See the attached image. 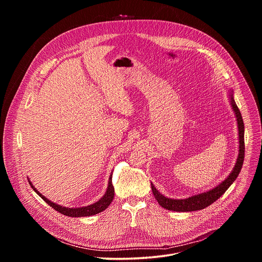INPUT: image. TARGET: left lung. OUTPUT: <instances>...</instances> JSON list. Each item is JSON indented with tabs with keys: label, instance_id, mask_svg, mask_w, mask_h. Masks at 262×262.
<instances>
[{
	"label": "left lung",
	"instance_id": "obj_1",
	"mask_svg": "<svg viewBox=\"0 0 262 262\" xmlns=\"http://www.w3.org/2000/svg\"><path fill=\"white\" fill-rule=\"evenodd\" d=\"M228 96H229V101L232 106V110L234 112V115L237 121V128H238V156L236 159V163L233 167V170L231 173L227 176V178L224 179L220 184L214 186L213 189L206 191L204 193H200L194 196H191L189 198H184V199H173V198H168L164 195H162L154 185L151 182V190L155 195V198L159 202V204L168 209V210H173V211H196L203 209L210 204H212L215 200H217L224 193H225L229 186L234 182V180L237 178L245 159V125L243 121V117L241 112L234 101L233 97V90L228 91Z\"/></svg>",
	"mask_w": 262,
	"mask_h": 262
}]
</instances>
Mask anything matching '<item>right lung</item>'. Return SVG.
I'll list each match as a JSON object with an SVG mask.
<instances>
[{
  "instance_id": "obj_1",
  "label": "right lung",
  "mask_w": 262,
  "mask_h": 262,
  "mask_svg": "<svg viewBox=\"0 0 262 262\" xmlns=\"http://www.w3.org/2000/svg\"><path fill=\"white\" fill-rule=\"evenodd\" d=\"M28 180H29L31 188L35 191V193L37 195L41 197L54 209H56L60 213H62L64 215H67V216L81 217V216L94 215L96 213H99V212L103 211L114 199V186H113V184H112V174L110 175L107 188H106V191H105L104 195L98 201L94 202L93 204H90V205H87V206H82V207H65V206L59 205L57 203H54L53 201L47 199L41 193H39V191L35 188V185H33V183L30 181V179H28Z\"/></svg>"
}]
</instances>
